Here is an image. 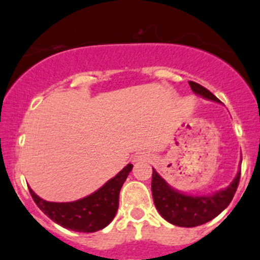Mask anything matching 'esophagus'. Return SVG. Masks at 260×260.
<instances>
[{"mask_svg":"<svg viewBox=\"0 0 260 260\" xmlns=\"http://www.w3.org/2000/svg\"><path fill=\"white\" fill-rule=\"evenodd\" d=\"M147 156L146 155H140V156H136L135 161H142V160H147Z\"/></svg>","mask_w":260,"mask_h":260,"instance_id":"esophagus-1","label":"esophagus"}]
</instances>
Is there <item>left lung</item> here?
Returning <instances> with one entry per match:
<instances>
[{"label": "left lung", "mask_w": 260, "mask_h": 260, "mask_svg": "<svg viewBox=\"0 0 260 260\" xmlns=\"http://www.w3.org/2000/svg\"><path fill=\"white\" fill-rule=\"evenodd\" d=\"M189 85L193 92L197 95L213 102H220L210 90L203 87L202 85L193 81H189ZM239 181H240V171L228 188L206 197H194L171 188L158 175L157 171L152 169L151 190H152L153 203L158 213L168 222L180 228H196L215 218L230 205L238 189Z\"/></svg>", "instance_id": "8db88e82"}]
</instances>
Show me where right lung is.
I'll list each match as a JSON object with an SVG mask.
<instances>
[{
  "mask_svg": "<svg viewBox=\"0 0 260 260\" xmlns=\"http://www.w3.org/2000/svg\"><path fill=\"white\" fill-rule=\"evenodd\" d=\"M133 165L128 164L100 189L75 202H48L29 188L38 207L52 221L77 233H95L109 225L119 207V191Z\"/></svg>",
  "mask_w": 260,
  "mask_h": 260,
  "instance_id": "1",
  "label": "right lung"
}]
</instances>
